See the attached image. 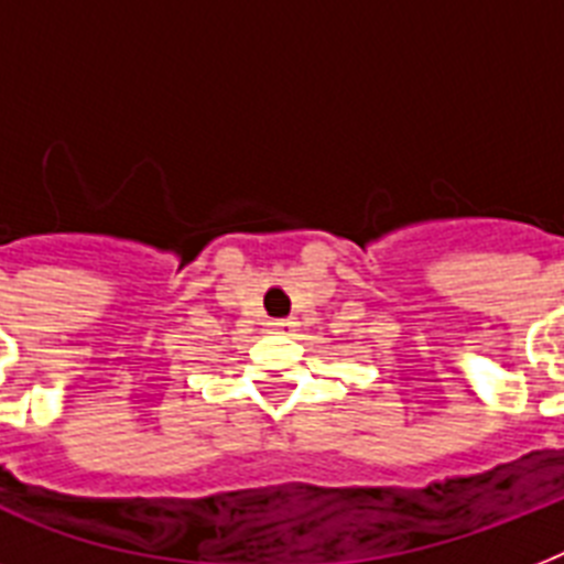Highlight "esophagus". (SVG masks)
Returning a JSON list of instances; mask_svg holds the SVG:
<instances>
[{
	"instance_id": "34e87169",
	"label": "esophagus",
	"mask_w": 564,
	"mask_h": 564,
	"mask_svg": "<svg viewBox=\"0 0 564 564\" xmlns=\"http://www.w3.org/2000/svg\"><path fill=\"white\" fill-rule=\"evenodd\" d=\"M269 327H272L274 334H286V330H292V322L290 318H272V322H269Z\"/></svg>"
}]
</instances>
